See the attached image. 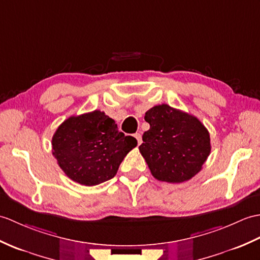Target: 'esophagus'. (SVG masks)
<instances>
[{
	"instance_id": "34e87169",
	"label": "esophagus",
	"mask_w": 260,
	"mask_h": 260,
	"mask_svg": "<svg viewBox=\"0 0 260 260\" xmlns=\"http://www.w3.org/2000/svg\"><path fill=\"white\" fill-rule=\"evenodd\" d=\"M134 137L136 138L137 144L141 145V143H142V134H141V133H136V134L134 135Z\"/></svg>"
}]
</instances>
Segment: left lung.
<instances>
[{
	"label": "left lung",
	"instance_id": "left-lung-1",
	"mask_svg": "<svg viewBox=\"0 0 260 260\" xmlns=\"http://www.w3.org/2000/svg\"><path fill=\"white\" fill-rule=\"evenodd\" d=\"M149 129L140 152L153 176L167 183H183L202 170L210 154L207 128L197 117L167 104L145 113Z\"/></svg>",
	"mask_w": 260,
	"mask_h": 260
}]
</instances>
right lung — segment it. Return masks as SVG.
<instances>
[{
  "instance_id": "1",
  "label": "right lung",
  "mask_w": 260,
  "mask_h": 260,
  "mask_svg": "<svg viewBox=\"0 0 260 260\" xmlns=\"http://www.w3.org/2000/svg\"><path fill=\"white\" fill-rule=\"evenodd\" d=\"M136 145V138L125 136L115 120L96 110L65 119L54 133L52 152L69 178L95 186L115 176Z\"/></svg>"
}]
</instances>
